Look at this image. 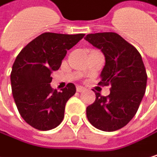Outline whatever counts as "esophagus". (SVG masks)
I'll return each mask as SVG.
<instances>
[{
  "mask_svg": "<svg viewBox=\"0 0 157 157\" xmlns=\"http://www.w3.org/2000/svg\"><path fill=\"white\" fill-rule=\"evenodd\" d=\"M76 91L79 92V93H82V92H85L86 91V88L82 87V86H77L76 87Z\"/></svg>",
  "mask_w": 157,
  "mask_h": 157,
  "instance_id": "34e87169",
  "label": "esophagus"
}]
</instances>
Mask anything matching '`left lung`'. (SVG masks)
Instances as JSON below:
<instances>
[{
    "label": "left lung",
    "mask_w": 157,
    "mask_h": 157,
    "mask_svg": "<svg viewBox=\"0 0 157 157\" xmlns=\"http://www.w3.org/2000/svg\"><path fill=\"white\" fill-rule=\"evenodd\" d=\"M86 40L101 49L106 63L100 86H110V94L86 108L89 122L98 130L114 132L123 128L136 114L144 96L147 74L139 51L113 32L89 34Z\"/></svg>",
    "instance_id": "obj_1"
}]
</instances>
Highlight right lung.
Instances as JSON below:
<instances>
[{"instance_id":"1","label":"right lung","mask_w":157,"mask_h":157,"mask_svg":"<svg viewBox=\"0 0 157 157\" xmlns=\"http://www.w3.org/2000/svg\"><path fill=\"white\" fill-rule=\"evenodd\" d=\"M84 36L43 33L17 55L11 72L12 93L21 117L33 128L48 131L62 121L65 105L76 88L69 83L60 92L54 90L50 75L59 70L67 50Z\"/></svg>"}]
</instances>
